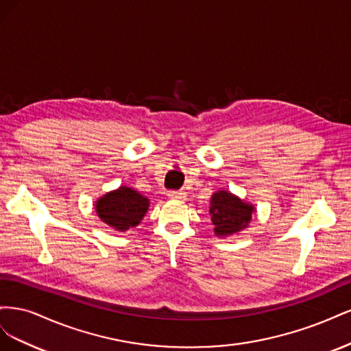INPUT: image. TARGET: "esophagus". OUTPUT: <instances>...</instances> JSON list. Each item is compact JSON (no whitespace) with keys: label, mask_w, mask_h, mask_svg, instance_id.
Listing matches in <instances>:
<instances>
[{"label":"esophagus","mask_w":351,"mask_h":351,"mask_svg":"<svg viewBox=\"0 0 351 351\" xmlns=\"http://www.w3.org/2000/svg\"><path fill=\"white\" fill-rule=\"evenodd\" d=\"M168 197L173 199V200H184L186 193L180 192V190H171V192H168Z\"/></svg>","instance_id":"34e87169"}]
</instances>
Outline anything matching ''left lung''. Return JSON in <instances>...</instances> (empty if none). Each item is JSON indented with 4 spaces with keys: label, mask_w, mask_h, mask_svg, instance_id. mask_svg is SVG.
I'll list each match as a JSON object with an SVG mask.
<instances>
[{
    "label": "left lung",
    "mask_w": 351,
    "mask_h": 351,
    "mask_svg": "<svg viewBox=\"0 0 351 351\" xmlns=\"http://www.w3.org/2000/svg\"><path fill=\"white\" fill-rule=\"evenodd\" d=\"M254 206L241 200L228 190H218L210 197V221L218 237L232 236L249 226Z\"/></svg>",
    "instance_id": "obj_1"
}]
</instances>
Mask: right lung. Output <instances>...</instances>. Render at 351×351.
<instances>
[{"label": "right lung", "mask_w": 351, "mask_h": 351, "mask_svg": "<svg viewBox=\"0 0 351 351\" xmlns=\"http://www.w3.org/2000/svg\"><path fill=\"white\" fill-rule=\"evenodd\" d=\"M95 209L105 224L117 231H127L141 224L149 209V199L132 187L121 186L95 202Z\"/></svg>", "instance_id": "add662e5"}]
</instances>
